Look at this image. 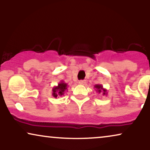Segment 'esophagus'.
<instances>
[{
	"mask_svg": "<svg viewBox=\"0 0 150 150\" xmlns=\"http://www.w3.org/2000/svg\"><path fill=\"white\" fill-rule=\"evenodd\" d=\"M79 84L80 85H85L86 84V81H79Z\"/></svg>",
	"mask_w": 150,
	"mask_h": 150,
	"instance_id": "1",
	"label": "esophagus"
}]
</instances>
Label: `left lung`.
<instances>
[{
  "label": "left lung",
  "mask_w": 150,
  "mask_h": 150,
  "mask_svg": "<svg viewBox=\"0 0 150 150\" xmlns=\"http://www.w3.org/2000/svg\"><path fill=\"white\" fill-rule=\"evenodd\" d=\"M94 88H95L96 91L98 92V93H102L103 96H107V90L104 89L103 86L102 85H99V84H97V85H94Z\"/></svg>",
  "instance_id": "8db88e82"
}]
</instances>
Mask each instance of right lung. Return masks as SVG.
I'll return each mask as SVG.
<instances>
[{"label":"right lung","instance_id":"right-lung-1","mask_svg":"<svg viewBox=\"0 0 150 150\" xmlns=\"http://www.w3.org/2000/svg\"><path fill=\"white\" fill-rule=\"evenodd\" d=\"M67 83H65L64 81H62L58 84L57 86H54L52 89V95L54 98H57L59 97H62L64 96L65 91H67Z\"/></svg>","mask_w":150,"mask_h":150}]
</instances>
